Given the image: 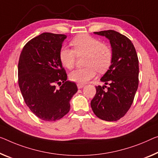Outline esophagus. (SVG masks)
I'll use <instances>...</instances> for the list:
<instances>
[{
    "mask_svg": "<svg viewBox=\"0 0 158 158\" xmlns=\"http://www.w3.org/2000/svg\"><path fill=\"white\" fill-rule=\"evenodd\" d=\"M77 88L78 89H81L82 87H84V85L83 84H81V83H77Z\"/></svg>",
    "mask_w": 158,
    "mask_h": 158,
    "instance_id": "esophagus-1",
    "label": "esophagus"
}]
</instances>
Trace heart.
Here are the masks:
<instances>
[{"label": "heart", "mask_w": 158, "mask_h": 158, "mask_svg": "<svg viewBox=\"0 0 158 158\" xmlns=\"http://www.w3.org/2000/svg\"><path fill=\"white\" fill-rule=\"evenodd\" d=\"M73 49L62 47L59 52V60L63 66L71 69L77 56H85L83 64L85 67L77 69L69 74L71 81L77 83H85L93 78L97 72L104 73L112 62L113 52L110 46L90 35L82 34L73 39Z\"/></svg>", "instance_id": "obj_1"}]
</instances>
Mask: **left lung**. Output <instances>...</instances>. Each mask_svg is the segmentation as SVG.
Here are the masks:
<instances>
[{
    "label": "left lung",
    "instance_id": "left-lung-1",
    "mask_svg": "<svg viewBox=\"0 0 158 158\" xmlns=\"http://www.w3.org/2000/svg\"><path fill=\"white\" fill-rule=\"evenodd\" d=\"M94 33L110 40L113 59L110 69L100 79L108 87H96L91 107L100 119L117 121L130 109L138 87L139 66L136 51L131 41L118 31L105 30Z\"/></svg>",
    "mask_w": 158,
    "mask_h": 158
}]
</instances>
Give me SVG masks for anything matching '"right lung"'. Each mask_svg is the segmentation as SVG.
<instances>
[{"mask_svg": "<svg viewBox=\"0 0 158 158\" xmlns=\"http://www.w3.org/2000/svg\"><path fill=\"white\" fill-rule=\"evenodd\" d=\"M66 35L44 32L26 44L18 63V84L27 106L44 121H54L69 113L77 91L59 60ZM61 85L56 88V85Z\"/></svg>", "mask_w": 158, "mask_h": 158, "instance_id": "add662e5", "label": "right lung"}]
</instances>
